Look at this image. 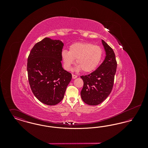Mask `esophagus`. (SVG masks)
<instances>
[{"label":"esophagus","mask_w":148,"mask_h":148,"mask_svg":"<svg viewBox=\"0 0 148 148\" xmlns=\"http://www.w3.org/2000/svg\"><path fill=\"white\" fill-rule=\"evenodd\" d=\"M72 77H73V79H75L77 77V76L74 74H72Z\"/></svg>","instance_id":"obj_1"}]
</instances>
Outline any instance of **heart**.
<instances>
[{
    "label": "heart",
    "instance_id": "b5f03b06",
    "mask_svg": "<svg viewBox=\"0 0 148 148\" xmlns=\"http://www.w3.org/2000/svg\"><path fill=\"white\" fill-rule=\"evenodd\" d=\"M102 48L89 42H75L69 47V51L63 50L61 56L66 70H71L72 65H77L76 71L87 73L95 71L100 63L103 58Z\"/></svg>",
    "mask_w": 148,
    "mask_h": 148
}]
</instances>
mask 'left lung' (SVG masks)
<instances>
[{
  "label": "left lung",
  "mask_w": 148,
  "mask_h": 148,
  "mask_svg": "<svg viewBox=\"0 0 148 148\" xmlns=\"http://www.w3.org/2000/svg\"><path fill=\"white\" fill-rule=\"evenodd\" d=\"M101 42L106 51L104 60L92 73L80 77L84 82L81 97L89 106L98 105L109 95L116 71L117 63L113 49L103 40Z\"/></svg>",
  "instance_id": "8db88e82"
}]
</instances>
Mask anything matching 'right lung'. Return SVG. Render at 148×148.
Returning <instances> with one entry per match:
<instances>
[{"label": "right lung", "instance_id": "obj_1", "mask_svg": "<svg viewBox=\"0 0 148 148\" xmlns=\"http://www.w3.org/2000/svg\"><path fill=\"white\" fill-rule=\"evenodd\" d=\"M63 42L45 38L35 44L29 55L28 80L35 97L42 103L54 106L64 98L71 74L62 67Z\"/></svg>", "mask_w": 148, "mask_h": 148}]
</instances>
